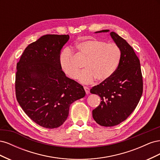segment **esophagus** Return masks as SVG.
<instances>
[{"label":"esophagus","mask_w":160,"mask_h":160,"mask_svg":"<svg viewBox=\"0 0 160 160\" xmlns=\"http://www.w3.org/2000/svg\"><path fill=\"white\" fill-rule=\"evenodd\" d=\"M84 89H85V93H86V94H89V93L90 89H89V88H88V87H86V86H85V87H84Z\"/></svg>","instance_id":"34e87169"}]
</instances>
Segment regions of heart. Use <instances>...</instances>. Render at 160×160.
I'll return each mask as SVG.
<instances>
[{
    "label": "heart",
    "instance_id": "1",
    "mask_svg": "<svg viewBox=\"0 0 160 160\" xmlns=\"http://www.w3.org/2000/svg\"><path fill=\"white\" fill-rule=\"evenodd\" d=\"M75 49L84 57L85 70L79 76L83 84H90L97 79L99 82L106 81L113 75L121 60L120 49L113 43L91 38L82 40L75 45ZM59 62L61 69L72 79L78 77L80 69L74 62V55L69 49H65L60 53Z\"/></svg>",
    "mask_w": 160,
    "mask_h": 160
}]
</instances>
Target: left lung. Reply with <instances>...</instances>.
I'll list each match as a JSON object with an SVG mask.
<instances>
[{
	"label": "left lung",
	"instance_id": "1",
	"mask_svg": "<svg viewBox=\"0 0 160 160\" xmlns=\"http://www.w3.org/2000/svg\"><path fill=\"white\" fill-rule=\"evenodd\" d=\"M110 35L122 53L119 64L110 78L90 90L101 100L92 111L93 118L105 127L117 125L126 119L137 107L143 93V78L138 56L128 42L117 33L111 32Z\"/></svg>",
	"mask_w": 160,
	"mask_h": 160
}]
</instances>
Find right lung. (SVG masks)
<instances>
[{
    "mask_svg": "<svg viewBox=\"0 0 160 160\" xmlns=\"http://www.w3.org/2000/svg\"><path fill=\"white\" fill-rule=\"evenodd\" d=\"M68 35H46L28 45L17 64L15 93L22 110L40 126L63 123L69 107L85 95L83 87L66 77L59 57Z\"/></svg>",
    "mask_w": 160,
    "mask_h": 160,
    "instance_id": "right-lung-1",
    "label": "right lung"
}]
</instances>
